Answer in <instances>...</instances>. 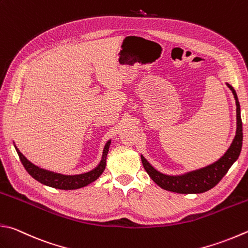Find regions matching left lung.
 <instances>
[{
    "label": "left lung",
    "mask_w": 248,
    "mask_h": 248,
    "mask_svg": "<svg viewBox=\"0 0 248 248\" xmlns=\"http://www.w3.org/2000/svg\"><path fill=\"white\" fill-rule=\"evenodd\" d=\"M227 85L232 91L233 95H234L236 104V134L230 148L228 149L227 152L217 162L206 167L201 168V170L186 172V174L180 176H168L162 174V172L157 171L155 168L152 167L150 163L141 155V162L144 170H146L149 176L151 177V179L157 186H160L162 189L182 194L203 193L205 191L214 188L222 179V177L227 174V171L232 166L233 163L237 160L242 150L243 143L240 102L239 99H237L234 88L230 84H227Z\"/></svg>",
    "instance_id": "obj_1"
}]
</instances>
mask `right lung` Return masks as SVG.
<instances>
[{
	"mask_svg": "<svg viewBox=\"0 0 248 248\" xmlns=\"http://www.w3.org/2000/svg\"><path fill=\"white\" fill-rule=\"evenodd\" d=\"M110 143H111V140H109V141L106 143V146L104 148V152H102L101 161L97 167H95L94 170L91 171L85 172V174L73 175V176L57 174V172H53V171L43 170V168L37 167L34 164H32L30 161H28L25 157V155H23V154L18 150L16 147L15 149L18 153V155H19V158L23 167L26 168V170L29 172V174L33 177L35 180L55 189L76 190V189L83 188V186L94 182L95 180L99 178V176L104 172L106 168V160H107V155H108Z\"/></svg>",
	"mask_w": 248,
	"mask_h": 248,
	"instance_id": "obj_1",
	"label": "right lung"
}]
</instances>
